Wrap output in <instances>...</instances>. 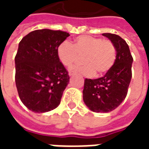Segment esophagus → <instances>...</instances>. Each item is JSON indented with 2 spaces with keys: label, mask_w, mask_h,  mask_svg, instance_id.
Returning a JSON list of instances; mask_svg holds the SVG:
<instances>
[{
  "label": "esophagus",
  "mask_w": 149,
  "mask_h": 149,
  "mask_svg": "<svg viewBox=\"0 0 149 149\" xmlns=\"http://www.w3.org/2000/svg\"><path fill=\"white\" fill-rule=\"evenodd\" d=\"M75 73H76V72L70 71L69 72H68V75H69V76H72V75H74Z\"/></svg>",
  "instance_id": "1"
}]
</instances>
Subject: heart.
Segmentation results:
<instances>
[{
  "label": "heart",
  "instance_id": "heart-1",
  "mask_svg": "<svg viewBox=\"0 0 149 149\" xmlns=\"http://www.w3.org/2000/svg\"><path fill=\"white\" fill-rule=\"evenodd\" d=\"M57 56L63 65L70 68L79 57H83L84 65L79 70L85 76L95 73L100 76L109 71L116 58L114 45L109 40L101 38L81 36L72 45L68 41L62 42L57 48Z\"/></svg>",
  "mask_w": 149,
  "mask_h": 149
}]
</instances>
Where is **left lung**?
Returning <instances> with one entry per match:
<instances>
[{
	"label": "left lung",
	"instance_id": "8db88e82",
	"mask_svg": "<svg viewBox=\"0 0 149 149\" xmlns=\"http://www.w3.org/2000/svg\"><path fill=\"white\" fill-rule=\"evenodd\" d=\"M111 40L116 51L114 65L103 77L84 80L83 100L93 112H109L116 109L125 100L132 78L133 59L128 44L112 33H103Z\"/></svg>",
	"mask_w": 149,
	"mask_h": 149
}]
</instances>
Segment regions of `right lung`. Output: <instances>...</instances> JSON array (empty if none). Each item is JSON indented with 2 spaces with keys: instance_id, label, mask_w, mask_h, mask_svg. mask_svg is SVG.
Returning a JSON list of instances; mask_svg holds the SVG:
<instances>
[{
  "instance_id": "add662e5",
  "label": "right lung",
  "mask_w": 149,
  "mask_h": 149,
  "mask_svg": "<svg viewBox=\"0 0 149 149\" xmlns=\"http://www.w3.org/2000/svg\"><path fill=\"white\" fill-rule=\"evenodd\" d=\"M70 35L38 29L22 38L15 56V81L21 102L32 112L42 113L61 103L69 76L57 56V48Z\"/></svg>"
}]
</instances>
